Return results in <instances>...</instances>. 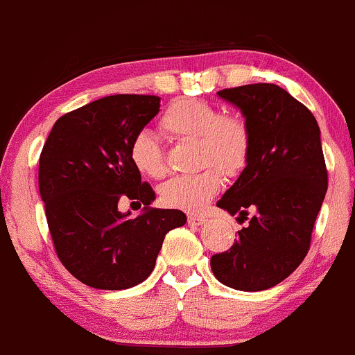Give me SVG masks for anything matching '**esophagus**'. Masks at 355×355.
Masks as SVG:
<instances>
[{"label": "esophagus", "instance_id": "1", "mask_svg": "<svg viewBox=\"0 0 355 355\" xmlns=\"http://www.w3.org/2000/svg\"><path fill=\"white\" fill-rule=\"evenodd\" d=\"M206 216H198V214H189L187 216V223L191 224V226H202L204 223H206Z\"/></svg>", "mask_w": 355, "mask_h": 355}]
</instances>
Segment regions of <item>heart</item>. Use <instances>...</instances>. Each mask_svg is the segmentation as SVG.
Segmentation results:
<instances>
[{
    "mask_svg": "<svg viewBox=\"0 0 355 355\" xmlns=\"http://www.w3.org/2000/svg\"><path fill=\"white\" fill-rule=\"evenodd\" d=\"M159 128L173 139H196L199 164H216L229 176L244 168L251 153V129L243 116L219 112L214 104L201 98L174 99L162 112ZM129 161L146 178L161 179L168 173L159 141L146 131L131 141ZM215 166L169 179L159 189L161 202L187 212L204 209L223 186V174Z\"/></svg>",
    "mask_w": 355,
    "mask_h": 355,
    "instance_id": "obj_1",
    "label": "heart"
}]
</instances>
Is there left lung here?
<instances>
[{"label": "left lung", "mask_w": 355, "mask_h": 355, "mask_svg": "<svg viewBox=\"0 0 355 355\" xmlns=\"http://www.w3.org/2000/svg\"><path fill=\"white\" fill-rule=\"evenodd\" d=\"M243 112L251 153L237 181L218 201L220 209L249 219L226 252L211 257L224 286L266 291L299 268L311 248L327 169L314 114L286 89L269 83L218 91Z\"/></svg>", "instance_id": "obj_1"}]
</instances>
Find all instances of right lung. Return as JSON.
Here are the masks:
<instances>
[{
  "label": "right lung",
  "mask_w": 355,
  "mask_h": 355,
  "mask_svg": "<svg viewBox=\"0 0 355 355\" xmlns=\"http://www.w3.org/2000/svg\"><path fill=\"white\" fill-rule=\"evenodd\" d=\"M159 96L114 94L54 123L40 156V194L54 251L83 284L104 291L137 286L156 266L171 229L186 224L179 209L151 207L156 194L129 161L136 135L159 112ZM123 198L145 204L135 220Z\"/></svg>",
  "instance_id": "add662e5"
}]
</instances>
